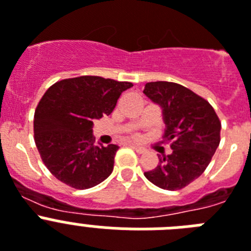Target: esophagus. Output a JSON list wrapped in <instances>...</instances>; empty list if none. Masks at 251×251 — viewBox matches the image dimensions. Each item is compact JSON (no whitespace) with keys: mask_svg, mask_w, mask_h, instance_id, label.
Masks as SVG:
<instances>
[{"mask_svg":"<svg viewBox=\"0 0 251 251\" xmlns=\"http://www.w3.org/2000/svg\"><path fill=\"white\" fill-rule=\"evenodd\" d=\"M128 146L132 147V149H133L134 151H136V152H138V153H145V152H146V150L143 149V147L136 146V145H133V143H129V145H128Z\"/></svg>","mask_w":251,"mask_h":251,"instance_id":"34e87169","label":"esophagus"}]
</instances>
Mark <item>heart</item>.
Masks as SVG:
<instances>
[{
	"instance_id": "b5f03b06",
	"label": "heart",
	"mask_w": 251,
	"mask_h": 251,
	"mask_svg": "<svg viewBox=\"0 0 251 251\" xmlns=\"http://www.w3.org/2000/svg\"><path fill=\"white\" fill-rule=\"evenodd\" d=\"M134 138H137V136H134Z\"/></svg>"
}]
</instances>
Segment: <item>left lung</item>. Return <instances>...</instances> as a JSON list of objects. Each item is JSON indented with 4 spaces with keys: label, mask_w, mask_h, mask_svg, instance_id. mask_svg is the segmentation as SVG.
I'll use <instances>...</instances> for the list:
<instances>
[{
    "label": "left lung",
    "mask_w": 251,
    "mask_h": 251,
    "mask_svg": "<svg viewBox=\"0 0 251 251\" xmlns=\"http://www.w3.org/2000/svg\"><path fill=\"white\" fill-rule=\"evenodd\" d=\"M143 94L162 108L164 142L173 150L170 155L158 156V165L145 176L161 189H181L211 162L221 140V122L207 100L179 83L147 82Z\"/></svg>",
    "instance_id": "left-lung-1"
}]
</instances>
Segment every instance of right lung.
<instances>
[{"mask_svg":"<svg viewBox=\"0 0 251 251\" xmlns=\"http://www.w3.org/2000/svg\"><path fill=\"white\" fill-rule=\"evenodd\" d=\"M133 86L99 76L58 81L40 99L34 114V140L40 157L59 181L89 189L111 174L117 145H94V122L114 110L119 96Z\"/></svg>","mask_w":251,"mask_h":251,"instance_id":"add662e5","label":"right lung"}]
</instances>
